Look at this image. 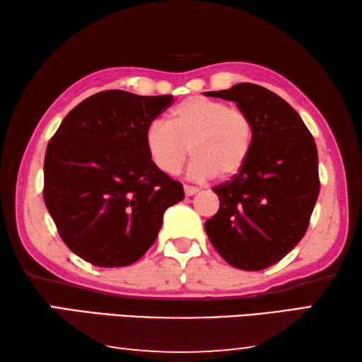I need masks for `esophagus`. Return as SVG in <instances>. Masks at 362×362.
Instances as JSON below:
<instances>
[{"label": "esophagus", "instance_id": "esophagus-1", "mask_svg": "<svg viewBox=\"0 0 362 362\" xmlns=\"http://www.w3.org/2000/svg\"><path fill=\"white\" fill-rule=\"evenodd\" d=\"M183 192H185V194L187 196H193V194H196L199 192V188H196V187H189V185H185L183 187Z\"/></svg>", "mask_w": 362, "mask_h": 362}]
</instances>
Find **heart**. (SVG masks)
<instances>
[{"label": "heart", "instance_id": "1", "mask_svg": "<svg viewBox=\"0 0 362 362\" xmlns=\"http://www.w3.org/2000/svg\"><path fill=\"white\" fill-rule=\"evenodd\" d=\"M254 145V124L244 110L193 95L170 110L169 122L153 121L145 131L151 163L168 175L180 170L192 148L188 175L194 180L225 179L246 166Z\"/></svg>", "mask_w": 362, "mask_h": 362}]
</instances>
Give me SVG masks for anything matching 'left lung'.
<instances>
[{"instance_id": "obj_1", "label": "left lung", "mask_w": 362, "mask_h": 362, "mask_svg": "<svg viewBox=\"0 0 362 362\" xmlns=\"http://www.w3.org/2000/svg\"><path fill=\"white\" fill-rule=\"evenodd\" d=\"M206 95L249 115L254 145L246 166L214 187L220 209L204 228L225 262L259 272L289 254L308 228L320 194L316 144L296 110L262 86L240 83Z\"/></svg>"}]
</instances>
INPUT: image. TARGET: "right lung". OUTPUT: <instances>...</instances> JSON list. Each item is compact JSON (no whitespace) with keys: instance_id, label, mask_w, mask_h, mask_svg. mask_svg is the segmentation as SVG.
<instances>
[{"instance_id":"1","label":"right lung","mask_w":362,"mask_h":362,"mask_svg":"<svg viewBox=\"0 0 362 362\" xmlns=\"http://www.w3.org/2000/svg\"><path fill=\"white\" fill-rule=\"evenodd\" d=\"M173 95L103 90L65 116L47 145L45 203L73 254L95 267L137 262L155 243L180 182L151 163L145 131Z\"/></svg>"}]
</instances>
